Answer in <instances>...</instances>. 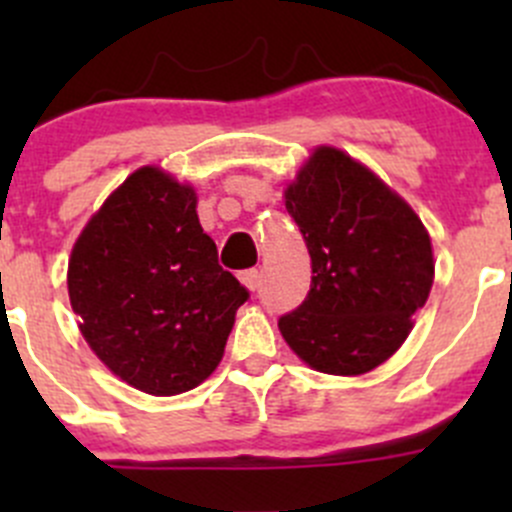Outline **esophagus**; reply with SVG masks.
I'll list each match as a JSON object with an SVG mask.
<instances>
[{"mask_svg": "<svg viewBox=\"0 0 512 512\" xmlns=\"http://www.w3.org/2000/svg\"><path fill=\"white\" fill-rule=\"evenodd\" d=\"M240 280H242V285L255 292V289H260V285H262V272L260 270H245L240 275Z\"/></svg>", "mask_w": 512, "mask_h": 512, "instance_id": "esophagus-1", "label": "esophagus"}]
</instances>
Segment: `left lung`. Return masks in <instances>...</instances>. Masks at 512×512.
<instances>
[{
  "label": "left lung",
  "mask_w": 512,
  "mask_h": 512,
  "mask_svg": "<svg viewBox=\"0 0 512 512\" xmlns=\"http://www.w3.org/2000/svg\"><path fill=\"white\" fill-rule=\"evenodd\" d=\"M285 205L312 257V285L280 332L324 374L356 376L389 359L433 285L428 232L371 170L337 148H317Z\"/></svg>",
  "instance_id": "left-lung-1"
}]
</instances>
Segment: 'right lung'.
I'll return each instance as SVG.
<instances>
[{"label":"right lung","instance_id":"right-lung-1","mask_svg":"<svg viewBox=\"0 0 512 512\" xmlns=\"http://www.w3.org/2000/svg\"><path fill=\"white\" fill-rule=\"evenodd\" d=\"M195 190L141 168L76 240L69 297L81 334L126 384L153 396L195 389L220 364L250 299L200 227Z\"/></svg>","mask_w":512,"mask_h":512}]
</instances>
